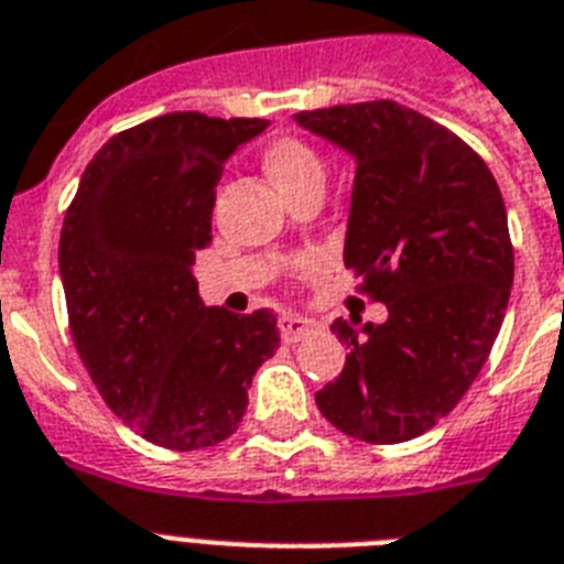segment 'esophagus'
Wrapping results in <instances>:
<instances>
[{
	"instance_id": "1",
	"label": "esophagus",
	"mask_w": 564,
	"mask_h": 564,
	"mask_svg": "<svg viewBox=\"0 0 564 564\" xmlns=\"http://www.w3.org/2000/svg\"><path fill=\"white\" fill-rule=\"evenodd\" d=\"M319 325L308 316H300V314H282L279 316V334L285 343H300L302 337H308L311 332H316Z\"/></svg>"
}]
</instances>
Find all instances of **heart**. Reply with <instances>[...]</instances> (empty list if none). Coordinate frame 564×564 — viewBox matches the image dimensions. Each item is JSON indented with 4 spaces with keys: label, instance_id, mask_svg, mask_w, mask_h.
I'll return each mask as SVG.
<instances>
[{
    "label": "heart",
    "instance_id": "b5f03b06",
    "mask_svg": "<svg viewBox=\"0 0 564 564\" xmlns=\"http://www.w3.org/2000/svg\"><path fill=\"white\" fill-rule=\"evenodd\" d=\"M264 166L276 181V187L288 193L291 187L302 181L323 178V161L316 155L308 143L296 141V138H276L264 152ZM300 268H311V259H302Z\"/></svg>",
    "mask_w": 564,
    "mask_h": 564
}]
</instances>
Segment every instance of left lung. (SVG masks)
<instances>
[{
  "instance_id": "obj_1",
  "label": "left lung",
  "mask_w": 564,
  "mask_h": 564,
  "mask_svg": "<svg viewBox=\"0 0 564 564\" xmlns=\"http://www.w3.org/2000/svg\"><path fill=\"white\" fill-rule=\"evenodd\" d=\"M355 158L346 268L383 302V325L334 319L346 366L316 392L339 432L400 444L458 406L499 337L513 245L507 209L478 152L394 100L293 115Z\"/></svg>"
}]
</instances>
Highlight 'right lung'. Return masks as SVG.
<instances>
[{
	"instance_id": "1",
	"label": "right lung",
	"mask_w": 564,
	"mask_h": 564,
	"mask_svg": "<svg viewBox=\"0 0 564 564\" xmlns=\"http://www.w3.org/2000/svg\"><path fill=\"white\" fill-rule=\"evenodd\" d=\"M264 126L202 111L132 126L88 161L65 213L59 276L77 355L106 406L166 449L230 438L279 348L271 311L207 308L193 276L227 158Z\"/></svg>"
}]
</instances>
